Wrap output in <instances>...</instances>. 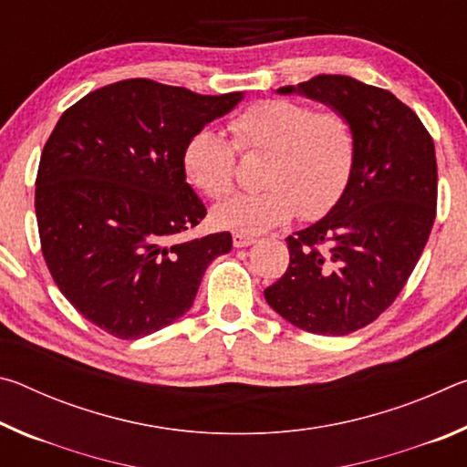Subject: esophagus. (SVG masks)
Masks as SVG:
<instances>
[{"label": "esophagus", "instance_id": "obj_1", "mask_svg": "<svg viewBox=\"0 0 467 467\" xmlns=\"http://www.w3.org/2000/svg\"><path fill=\"white\" fill-rule=\"evenodd\" d=\"M257 239L255 236H249V234H243V233H234L233 234V244L236 249H241V247H251L253 243H255Z\"/></svg>", "mask_w": 467, "mask_h": 467}]
</instances>
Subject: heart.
Masks as SVG:
<instances>
[{"instance_id":"b5f03b06","label":"heart","mask_w":467,"mask_h":467,"mask_svg":"<svg viewBox=\"0 0 467 467\" xmlns=\"http://www.w3.org/2000/svg\"><path fill=\"white\" fill-rule=\"evenodd\" d=\"M228 140L214 130H197L183 148V169L210 200L231 195L236 152L265 154L264 192L241 193L220 203V228L259 234L288 223L317 220L334 208L350 183L357 162V138L350 121L336 109L288 99L253 102L231 117Z\"/></svg>"}]
</instances>
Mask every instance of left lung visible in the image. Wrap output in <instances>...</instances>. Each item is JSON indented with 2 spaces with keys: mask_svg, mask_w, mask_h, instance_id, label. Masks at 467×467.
Instances as JSON below:
<instances>
[{
  "mask_svg": "<svg viewBox=\"0 0 467 467\" xmlns=\"http://www.w3.org/2000/svg\"><path fill=\"white\" fill-rule=\"evenodd\" d=\"M278 92H300L344 113L357 162L329 214L288 236V270L264 295L300 329L352 334L389 309L429 241L437 216L432 138L389 90L354 78L323 74Z\"/></svg>",
  "mask_w": 467,
  "mask_h": 467,
  "instance_id": "8db88e82",
  "label": "left lung"
}]
</instances>
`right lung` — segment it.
I'll return each instance as SVG.
<instances>
[{
    "mask_svg": "<svg viewBox=\"0 0 467 467\" xmlns=\"http://www.w3.org/2000/svg\"><path fill=\"white\" fill-rule=\"evenodd\" d=\"M241 99L131 78L59 117L36 172L41 251L61 295L107 334L138 339L171 326L212 259L231 251V233L181 239L205 218L183 148Z\"/></svg>",
    "mask_w": 467,
    "mask_h": 467,
    "instance_id": "1",
    "label": "right lung"
}]
</instances>
